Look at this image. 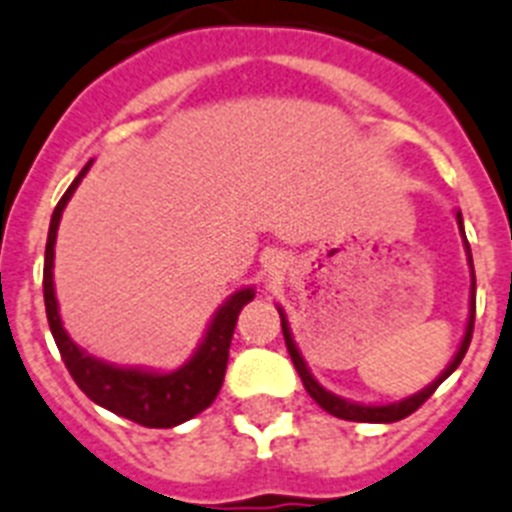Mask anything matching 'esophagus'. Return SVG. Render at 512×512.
Here are the masks:
<instances>
[{
  "label": "esophagus",
  "mask_w": 512,
  "mask_h": 512,
  "mask_svg": "<svg viewBox=\"0 0 512 512\" xmlns=\"http://www.w3.org/2000/svg\"><path fill=\"white\" fill-rule=\"evenodd\" d=\"M278 268H281V262L273 260V265H270V273H278Z\"/></svg>",
  "instance_id": "obj_1"
}]
</instances>
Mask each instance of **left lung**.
I'll use <instances>...</instances> for the list:
<instances>
[{
  "label": "left lung",
  "instance_id": "obj_1",
  "mask_svg": "<svg viewBox=\"0 0 512 512\" xmlns=\"http://www.w3.org/2000/svg\"><path fill=\"white\" fill-rule=\"evenodd\" d=\"M456 221H459L461 226V234H464V221H461V213H456ZM464 244H466V252H469V242H466L464 237ZM469 262H471V252H469ZM474 288H477V283H474V265H471V301H469V324H466V332H464V340H461V348L459 353L453 355L451 366L446 368V371L438 376V379L433 381L430 386H425L422 391H417V394H412V397L402 399V402H394V404H355V402H348V399H340L335 397V394H330L327 389H322V386L317 384V379L311 376V371L306 368L304 358H301L299 348H296V342H293L291 337V330H288V322L286 317H283L281 311V327H283V337H286V348L288 353H291V361L293 366H296V371H299L301 381H304L306 391H309V397L314 399V402L322 407V410H327L330 415L340 417V420H353V422H397V420H404L407 415H412L415 410H420L422 404L428 402L430 397H433V391L438 389V386L443 384V381L451 376L456 368H459V363L464 361L466 350H469V342H471V332H474V311H477V299H474Z\"/></svg>",
  "mask_w": 512,
  "mask_h": 512
}]
</instances>
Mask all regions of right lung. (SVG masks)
<instances>
[{
	"mask_svg": "<svg viewBox=\"0 0 512 512\" xmlns=\"http://www.w3.org/2000/svg\"><path fill=\"white\" fill-rule=\"evenodd\" d=\"M90 164H84L77 180L71 182L64 198L59 201L51 216L46 242V262H43V299H46V317L51 335L59 345V353L69 368L71 379L77 381L79 389L87 394L95 404L115 415L126 417L131 422H139L144 428H175L180 422L190 420L206 407L219 394L224 384L226 361H229V345L237 317L242 306L252 301L255 291L242 288L231 293L229 301L216 311L201 348L182 368L172 373L139 371V368H118L110 363H102L84 350L77 348V342L66 335L64 324L59 317V304L53 293V244H56V229H59L61 213L69 203L71 193L77 190L82 177L87 175Z\"/></svg>",
	"mask_w": 512,
	"mask_h": 512,
	"instance_id": "add662e5",
	"label": "right lung"
}]
</instances>
